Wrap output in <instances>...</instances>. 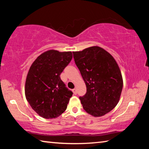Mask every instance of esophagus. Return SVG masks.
Masks as SVG:
<instances>
[{"instance_id": "34e87169", "label": "esophagus", "mask_w": 149, "mask_h": 149, "mask_svg": "<svg viewBox=\"0 0 149 149\" xmlns=\"http://www.w3.org/2000/svg\"><path fill=\"white\" fill-rule=\"evenodd\" d=\"M72 91H73V93H74V95L77 94V90H76V89H75V88H74V89L72 90Z\"/></svg>"}]
</instances>
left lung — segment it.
I'll list each match as a JSON object with an SVG mask.
<instances>
[{
  "label": "left lung",
  "instance_id": "obj_1",
  "mask_svg": "<svg viewBox=\"0 0 149 149\" xmlns=\"http://www.w3.org/2000/svg\"><path fill=\"white\" fill-rule=\"evenodd\" d=\"M75 65L86 86L79 97L84 109L93 116L111 111L118 104L123 88L121 72L115 59L99 47L73 52Z\"/></svg>",
  "mask_w": 149,
  "mask_h": 149
}]
</instances>
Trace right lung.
I'll list each match as a JSON object with an SVG mask.
<instances>
[{"label": "right lung", "instance_id": "obj_1", "mask_svg": "<svg viewBox=\"0 0 149 149\" xmlns=\"http://www.w3.org/2000/svg\"><path fill=\"white\" fill-rule=\"evenodd\" d=\"M72 59L71 52L50 50L38 57L30 67L25 94L31 107L44 118H55L66 109L73 92L60 75Z\"/></svg>", "mask_w": 149, "mask_h": 149}]
</instances>
